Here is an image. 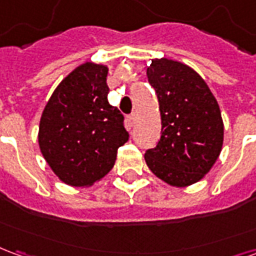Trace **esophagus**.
<instances>
[{
    "instance_id": "esophagus-1",
    "label": "esophagus",
    "mask_w": 256,
    "mask_h": 256,
    "mask_svg": "<svg viewBox=\"0 0 256 256\" xmlns=\"http://www.w3.org/2000/svg\"><path fill=\"white\" fill-rule=\"evenodd\" d=\"M136 120H137V114H132L128 116V122L130 123V126H134L136 124Z\"/></svg>"
}]
</instances>
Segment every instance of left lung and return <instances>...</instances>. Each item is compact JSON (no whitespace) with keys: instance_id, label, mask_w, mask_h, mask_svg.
Wrapping results in <instances>:
<instances>
[{"instance_id":"obj_1","label":"left lung","mask_w":256,"mask_h":256,"mask_svg":"<svg viewBox=\"0 0 256 256\" xmlns=\"http://www.w3.org/2000/svg\"><path fill=\"white\" fill-rule=\"evenodd\" d=\"M146 76L156 90L162 134L145 152L146 166L172 186L198 182L220 158L224 120L218 101L200 75L186 64L152 58Z\"/></svg>"}]
</instances>
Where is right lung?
<instances>
[{
    "instance_id": "1",
    "label": "right lung",
    "mask_w": 256,
    "mask_h": 256,
    "mask_svg": "<svg viewBox=\"0 0 256 256\" xmlns=\"http://www.w3.org/2000/svg\"><path fill=\"white\" fill-rule=\"evenodd\" d=\"M108 66L80 64L58 84L42 112L38 144L60 181L88 188L115 164L128 140L123 115L110 106Z\"/></svg>"
}]
</instances>
